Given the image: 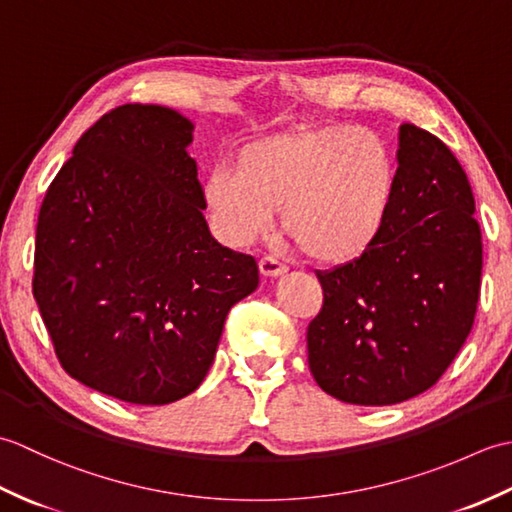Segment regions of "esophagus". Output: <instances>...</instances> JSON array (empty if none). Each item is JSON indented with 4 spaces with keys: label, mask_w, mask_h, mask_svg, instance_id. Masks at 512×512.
<instances>
[{
    "label": "esophagus",
    "mask_w": 512,
    "mask_h": 512,
    "mask_svg": "<svg viewBox=\"0 0 512 512\" xmlns=\"http://www.w3.org/2000/svg\"><path fill=\"white\" fill-rule=\"evenodd\" d=\"M286 264H281L279 259L275 257H262L259 259V273H262L264 277H279L286 273Z\"/></svg>",
    "instance_id": "34e87169"
}]
</instances>
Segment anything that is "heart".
<instances>
[{"instance_id":"b5f03b06","label":"heart","mask_w":512,"mask_h":512,"mask_svg":"<svg viewBox=\"0 0 512 512\" xmlns=\"http://www.w3.org/2000/svg\"><path fill=\"white\" fill-rule=\"evenodd\" d=\"M389 140L354 125L297 127L257 138L202 182L215 228L233 246L284 231L319 264H347L383 237L398 193Z\"/></svg>"}]
</instances>
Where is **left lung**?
Listing matches in <instances>:
<instances>
[{
	"instance_id": "obj_1",
	"label": "left lung",
	"mask_w": 512,
	"mask_h": 512,
	"mask_svg": "<svg viewBox=\"0 0 512 512\" xmlns=\"http://www.w3.org/2000/svg\"><path fill=\"white\" fill-rule=\"evenodd\" d=\"M389 224L363 257L317 273L323 308L308 325L317 385L383 407L433 387L473 328L482 233L469 178L451 149L405 123Z\"/></svg>"
}]
</instances>
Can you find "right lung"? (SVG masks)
Masks as SVG:
<instances>
[{
	"instance_id": "right-lung-1",
	"label": "right lung",
	"mask_w": 512,
	"mask_h": 512,
	"mask_svg": "<svg viewBox=\"0 0 512 512\" xmlns=\"http://www.w3.org/2000/svg\"><path fill=\"white\" fill-rule=\"evenodd\" d=\"M193 123L162 105L101 116L43 198L32 295L65 372L132 405L200 387L257 262L211 235Z\"/></svg>"
}]
</instances>
